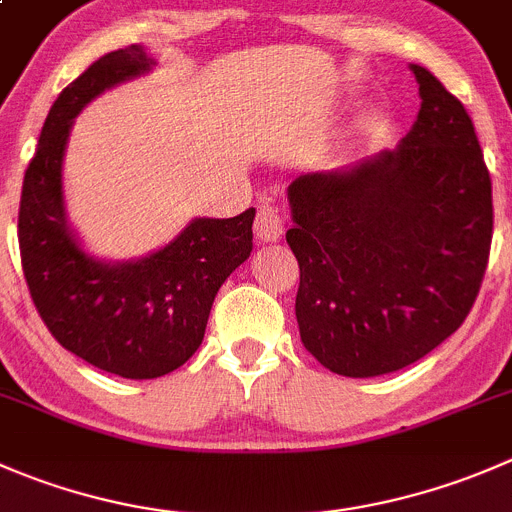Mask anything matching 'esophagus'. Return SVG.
Wrapping results in <instances>:
<instances>
[{"label":"esophagus","instance_id":"1","mask_svg":"<svg viewBox=\"0 0 512 512\" xmlns=\"http://www.w3.org/2000/svg\"><path fill=\"white\" fill-rule=\"evenodd\" d=\"M282 232H285V217H282V212L277 210L272 202L260 205V210H257V217H255L257 240L277 242L282 237Z\"/></svg>","mask_w":512,"mask_h":512}]
</instances>
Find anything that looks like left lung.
Segmentation results:
<instances>
[{
  "mask_svg": "<svg viewBox=\"0 0 512 512\" xmlns=\"http://www.w3.org/2000/svg\"><path fill=\"white\" fill-rule=\"evenodd\" d=\"M410 69L423 102L395 150L287 187L302 345L345 377L435 350L463 325L488 267L493 190L473 119L428 69Z\"/></svg>",
  "mask_w": 512,
  "mask_h": 512,
  "instance_id": "left-lung-1",
  "label": "left lung"
}]
</instances>
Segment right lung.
Returning a JSON list of instances; mask_svg holds the SVG:
<instances>
[{"label":"right lung","instance_id":"right-lung-1","mask_svg":"<svg viewBox=\"0 0 512 512\" xmlns=\"http://www.w3.org/2000/svg\"><path fill=\"white\" fill-rule=\"evenodd\" d=\"M142 44L89 64L44 119L19 202V252L34 307L64 350L127 380L185 365L205 337L222 282L250 257L255 207L237 217H195L160 250L127 262L89 255L67 222L62 162L74 117L94 97L147 74Z\"/></svg>","mask_w":512,"mask_h":512}]
</instances>
